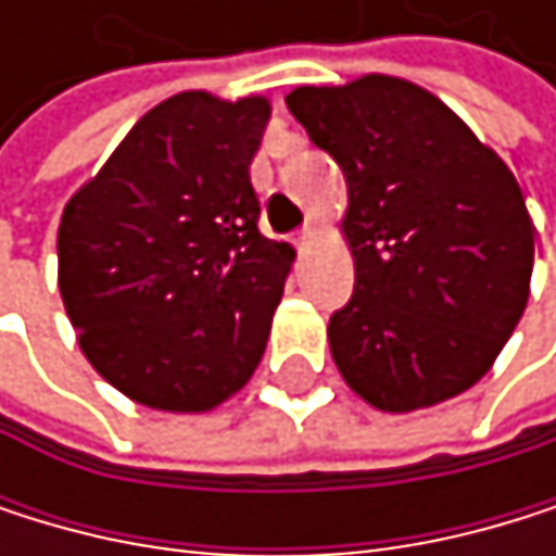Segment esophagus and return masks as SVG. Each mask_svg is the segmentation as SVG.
<instances>
[{"mask_svg":"<svg viewBox=\"0 0 556 556\" xmlns=\"http://www.w3.org/2000/svg\"><path fill=\"white\" fill-rule=\"evenodd\" d=\"M293 243H296V250L303 253V250H306V247L313 243V226H303V229L296 232V237H293Z\"/></svg>","mask_w":556,"mask_h":556,"instance_id":"esophagus-1","label":"esophagus"}]
</instances>
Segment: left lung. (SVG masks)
I'll list each match as a JSON object with an SVG mask.
<instances>
[{
	"mask_svg": "<svg viewBox=\"0 0 556 556\" xmlns=\"http://www.w3.org/2000/svg\"><path fill=\"white\" fill-rule=\"evenodd\" d=\"M287 105L346 176L356 287L327 327L337 370L387 414L470 390L530 296L533 223L514 173L396 76L300 86Z\"/></svg>",
	"mask_w": 556,
	"mask_h": 556,
	"instance_id": "left-lung-1",
	"label": "left lung"
}]
</instances>
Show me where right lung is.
I'll use <instances>...</instances> for the list:
<instances>
[{
    "instance_id": "obj_1",
    "label": "right lung",
    "mask_w": 556,
    "mask_h": 556,
    "mask_svg": "<svg viewBox=\"0 0 556 556\" xmlns=\"http://www.w3.org/2000/svg\"><path fill=\"white\" fill-rule=\"evenodd\" d=\"M269 102L179 92L62 210L59 293L102 380L203 414L263 359L293 247L260 232L250 163Z\"/></svg>"
}]
</instances>
